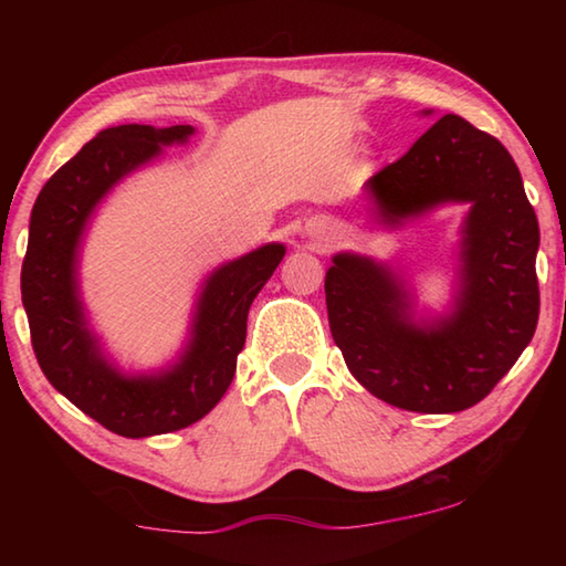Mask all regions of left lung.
Segmentation results:
<instances>
[{"label": "left lung", "instance_id": "obj_1", "mask_svg": "<svg viewBox=\"0 0 566 566\" xmlns=\"http://www.w3.org/2000/svg\"><path fill=\"white\" fill-rule=\"evenodd\" d=\"M385 222L469 202L462 290L452 317L419 327L387 266L337 254L324 292L332 337L354 379L407 411L474 407L514 367L539 319V224L510 151L492 134L444 114L405 157L367 181Z\"/></svg>", "mask_w": 566, "mask_h": 566}]
</instances>
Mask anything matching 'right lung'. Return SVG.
<instances>
[{
	"label": "right lung",
	"mask_w": 566,
	"mask_h": 566,
	"mask_svg": "<svg viewBox=\"0 0 566 566\" xmlns=\"http://www.w3.org/2000/svg\"><path fill=\"white\" fill-rule=\"evenodd\" d=\"M191 132L187 124L104 129L54 171L32 209L22 302L36 361L56 391L119 437L177 432L214 409L234 379L249 306L284 256L282 244H266L209 276L191 342L175 369L157 377H124L104 361L76 296L82 229L124 175L157 157L161 145L185 142Z\"/></svg>",
	"instance_id": "add662e5"
}]
</instances>
